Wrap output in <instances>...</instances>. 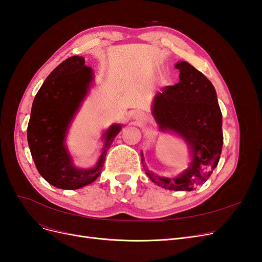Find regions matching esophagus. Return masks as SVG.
<instances>
[{
	"mask_svg": "<svg viewBox=\"0 0 262 262\" xmlns=\"http://www.w3.org/2000/svg\"><path fill=\"white\" fill-rule=\"evenodd\" d=\"M137 118H142V115H137Z\"/></svg>",
	"mask_w": 262,
	"mask_h": 262,
	"instance_id": "esophagus-1",
	"label": "esophagus"
}]
</instances>
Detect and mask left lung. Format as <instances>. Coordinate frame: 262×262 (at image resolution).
I'll return each mask as SVG.
<instances>
[{"mask_svg": "<svg viewBox=\"0 0 262 262\" xmlns=\"http://www.w3.org/2000/svg\"><path fill=\"white\" fill-rule=\"evenodd\" d=\"M179 83L166 86L154 100L153 115L161 130L173 131L192 149V163L177 178L155 175L143 164L156 185L176 191H191L207 181L216 167L223 146L222 113L212 83L188 62L175 66ZM143 163L144 158L141 154Z\"/></svg>", "mask_w": 262, "mask_h": 262, "instance_id": "1", "label": "left lung"}]
</instances>
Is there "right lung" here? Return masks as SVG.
Listing matches in <instances>:
<instances>
[{"mask_svg":"<svg viewBox=\"0 0 262 262\" xmlns=\"http://www.w3.org/2000/svg\"><path fill=\"white\" fill-rule=\"evenodd\" d=\"M84 63L83 57L74 55L48 75L35 96L27 128L28 145L37 170L50 185L66 190L82 188L96 180L106 152L121 130L119 124L107 130L104 150L94 168L74 167L64 146V137L93 81V71Z\"/></svg>","mask_w":262,"mask_h":262,"instance_id":"obj_1","label":"right lung"}]
</instances>
